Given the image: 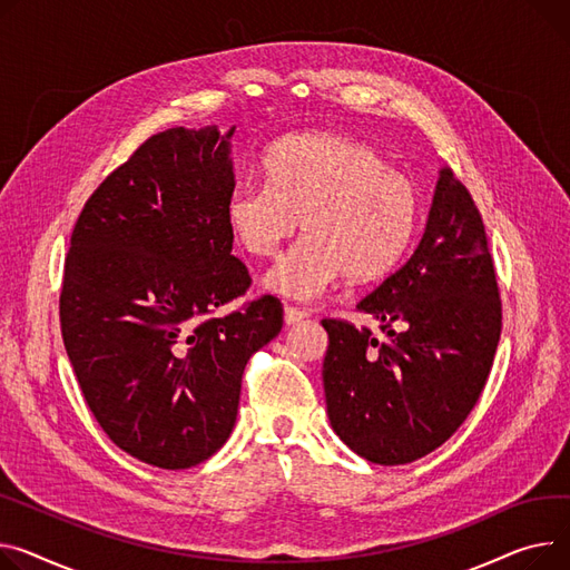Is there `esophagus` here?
<instances>
[{
  "label": "esophagus",
  "mask_w": 570,
  "mask_h": 570,
  "mask_svg": "<svg viewBox=\"0 0 570 570\" xmlns=\"http://www.w3.org/2000/svg\"><path fill=\"white\" fill-rule=\"evenodd\" d=\"M307 318V312L305 309H297V307H284V321H286V325H295V323H299V321H305Z\"/></svg>",
  "instance_id": "obj_1"
}]
</instances>
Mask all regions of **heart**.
<instances>
[{
    "label": "heart",
    "mask_w": 570,
    "mask_h": 570,
    "mask_svg": "<svg viewBox=\"0 0 570 570\" xmlns=\"http://www.w3.org/2000/svg\"><path fill=\"white\" fill-rule=\"evenodd\" d=\"M265 183H238L226 224L240 247L273 258L297 232L307 236L268 275V288L312 299L336 279H381L403 258L420 217L414 183L375 146L344 135H299L263 158Z\"/></svg>",
    "instance_id": "1"
}]
</instances>
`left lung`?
Instances as JSON below:
<instances>
[{"label":"left lung","instance_id":"1","mask_svg":"<svg viewBox=\"0 0 570 570\" xmlns=\"http://www.w3.org/2000/svg\"><path fill=\"white\" fill-rule=\"evenodd\" d=\"M357 309L383 323L387 341L368 327L323 318L330 424L357 456L405 465L468 420L502 332L485 226L468 187L449 169L440 171L414 254Z\"/></svg>","mask_w":570,"mask_h":570}]
</instances>
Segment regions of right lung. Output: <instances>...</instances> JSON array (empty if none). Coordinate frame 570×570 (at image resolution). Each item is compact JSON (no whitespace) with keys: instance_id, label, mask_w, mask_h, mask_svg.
I'll return each mask as SVG.
<instances>
[{"instance_id":"add662e5","label":"right lung","mask_w":570,"mask_h":570,"mask_svg":"<svg viewBox=\"0 0 570 570\" xmlns=\"http://www.w3.org/2000/svg\"><path fill=\"white\" fill-rule=\"evenodd\" d=\"M234 128L148 137L85 204L59 295L61 336L107 438L141 463L185 470L229 440L249 357L284 323L282 302L245 295L226 199Z\"/></svg>"}]
</instances>
